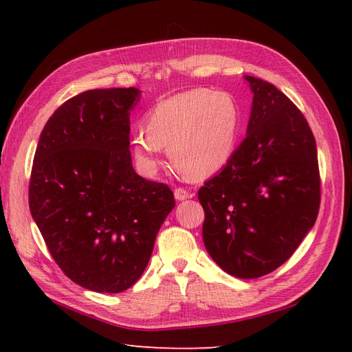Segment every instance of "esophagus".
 <instances>
[{
	"label": "esophagus",
	"instance_id": "obj_1",
	"mask_svg": "<svg viewBox=\"0 0 352 352\" xmlns=\"http://www.w3.org/2000/svg\"><path fill=\"white\" fill-rule=\"evenodd\" d=\"M174 197H175L177 201H184V199L189 198V192L182 189V188H178V189L174 190Z\"/></svg>",
	"mask_w": 352,
	"mask_h": 352
}]
</instances>
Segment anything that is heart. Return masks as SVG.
Wrapping results in <instances>:
<instances>
[{
  "label": "heart",
  "instance_id": "1",
  "mask_svg": "<svg viewBox=\"0 0 352 352\" xmlns=\"http://www.w3.org/2000/svg\"><path fill=\"white\" fill-rule=\"evenodd\" d=\"M145 125L131 134L134 155L153 170L157 155L169 146V157L183 175L199 180L221 170L233 155L239 109L227 92L193 89L157 102Z\"/></svg>",
  "mask_w": 352,
  "mask_h": 352
}]
</instances>
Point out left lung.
Instances as JSON below:
<instances>
[{
    "label": "left lung",
    "mask_w": 352,
    "mask_h": 352,
    "mask_svg": "<svg viewBox=\"0 0 352 352\" xmlns=\"http://www.w3.org/2000/svg\"><path fill=\"white\" fill-rule=\"evenodd\" d=\"M245 80L254 94L246 138L198 199L210 257L227 274L251 280L287 261L315 226L320 178L301 110L267 81Z\"/></svg>",
    "instance_id": "left-lung-1"
}]
</instances>
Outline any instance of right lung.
Returning <instances> with one entry per match:
<instances>
[{"label":"right lung","instance_id":"1","mask_svg":"<svg viewBox=\"0 0 352 352\" xmlns=\"http://www.w3.org/2000/svg\"><path fill=\"white\" fill-rule=\"evenodd\" d=\"M136 87L86 91L45 124L28 188L48 251L81 287L119 294L136 283L175 206L166 184L134 172L130 111Z\"/></svg>","mask_w":352,"mask_h":352}]
</instances>
